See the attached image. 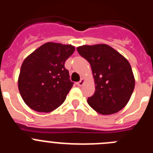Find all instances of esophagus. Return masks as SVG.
Returning <instances> with one entry per match:
<instances>
[{"label": "esophagus", "instance_id": "1", "mask_svg": "<svg viewBox=\"0 0 153 153\" xmlns=\"http://www.w3.org/2000/svg\"><path fill=\"white\" fill-rule=\"evenodd\" d=\"M83 83H84V79H83V78H82V79H81L79 82H77V83H76V84H77V86H81L83 84Z\"/></svg>", "mask_w": 153, "mask_h": 153}]
</instances>
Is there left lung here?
<instances>
[{
  "label": "left lung",
  "instance_id": "8db88e82",
  "mask_svg": "<svg viewBox=\"0 0 153 153\" xmlns=\"http://www.w3.org/2000/svg\"><path fill=\"white\" fill-rule=\"evenodd\" d=\"M91 66L95 93L88 104L102 115L116 113L129 102L135 78L129 61L107 44L83 45L76 48Z\"/></svg>",
  "mask_w": 153,
  "mask_h": 153
}]
</instances>
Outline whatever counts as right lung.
<instances>
[{
  "label": "right lung",
  "instance_id": "add662e5",
  "mask_svg": "<svg viewBox=\"0 0 153 153\" xmlns=\"http://www.w3.org/2000/svg\"><path fill=\"white\" fill-rule=\"evenodd\" d=\"M74 51L72 45L48 42L24 60L18 89L30 109L50 113L64 102L74 85L64 63Z\"/></svg>",
  "mask_w": 153,
  "mask_h": 153
}]
</instances>
